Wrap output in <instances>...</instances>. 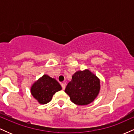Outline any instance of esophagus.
<instances>
[{
	"mask_svg": "<svg viewBox=\"0 0 134 134\" xmlns=\"http://www.w3.org/2000/svg\"><path fill=\"white\" fill-rule=\"evenodd\" d=\"M61 86H62V90H65V83H62V84H61Z\"/></svg>",
	"mask_w": 134,
	"mask_h": 134,
	"instance_id": "esophagus-1",
	"label": "esophagus"
}]
</instances>
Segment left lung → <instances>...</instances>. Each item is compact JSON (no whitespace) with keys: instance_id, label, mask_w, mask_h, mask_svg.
Here are the masks:
<instances>
[{"instance_id":"8db88e82","label":"left lung","mask_w":134,"mask_h":134,"mask_svg":"<svg viewBox=\"0 0 134 134\" xmlns=\"http://www.w3.org/2000/svg\"><path fill=\"white\" fill-rule=\"evenodd\" d=\"M100 91V81L88 69L74 74L65 92L70 100L78 105H87L94 100Z\"/></svg>"}]
</instances>
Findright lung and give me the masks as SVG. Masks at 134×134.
I'll return each mask as SVG.
<instances>
[{
	"label": "right lung",
	"instance_id": "obj_1",
	"mask_svg": "<svg viewBox=\"0 0 134 134\" xmlns=\"http://www.w3.org/2000/svg\"><path fill=\"white\" fill-rule=\"evenodd\" d=\"M62 90V87L56 79L44 74L33 83L31 87V93L40 104H47L52 100L56 92Z\"/></svg>",
	"mask_w": 134,
	"mask_h": 134
}]
</instances>
